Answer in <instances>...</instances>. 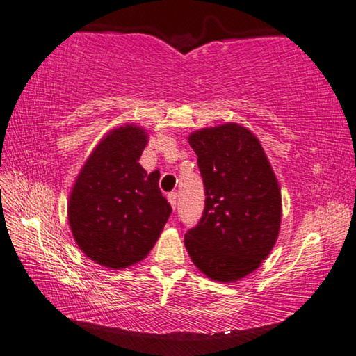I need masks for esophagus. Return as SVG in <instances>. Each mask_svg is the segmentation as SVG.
Listing matches in <instances>:
<instances>
[{
  "label": "esophagus",
  "mask_w": 356,
  "mask_h": 356,
  "mask_svg": "<svg viewBox=\"0 0 356 356\" xmlns=\"http://www.w3.org/2000/svg\"><path fill=\"white\" fill-rule=\"evenodd\" d=\"M166 197H168V202H170V205L172 207V209H176V207H177V193H170L168 195H166Z\"/></svg>",
  "instance_id": "obj_1"
}]
</instances>
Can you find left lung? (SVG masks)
Masks as SVG:
<instances>
[{
  "label": "left lung",
  "mask_w": 356,
  "mask_h": 356,
  "mask_svg": "<svg viewBox=\"0 0 356 356\" xmlns=\"http://www.w3.org/2000/svg\"><path fill=\"white\" fill-rule=\"evenodd\" d=\"M205 186V209L185 248L203 274L237 282L260 266L282 222V193L259 139L238 124L188 138Z\"/></svg>",
  "instance_id": "obj_1"
}]
</instances>
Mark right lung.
Masks as SVG:
<instances>
[{"mask_svg":"<svg viewBox=\"0 0 356 356\" xmlns=\"http://www.w3.org/2000/svg\"><path fill=\"white\" fill-rule=\"evenodd\" d=\"M148 134L115 128L82 166L69 199V223L81 251L105 268L122 269L153 249L171 214L159 171L139 163Z\"/></svg>","mask_w":356,"mask_h":356,"instance_id":"obj_1","label":"right lung"}]
</instances>
